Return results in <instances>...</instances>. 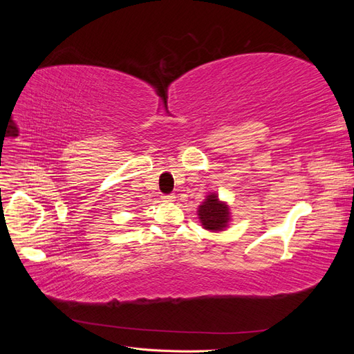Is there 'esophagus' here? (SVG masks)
<instances>
[{"label":"esophagus","mask_w":354,"mask_h":354,"mask_svg":"<svg viewBox=\"0 0 354 354\" xmlns=\"http://www.w3.org/2000/svg\"><path fill=\"white\" fill-rule=\"evenodd\" d=\"M162 201L164 202H174L176 201V195H164Z\"/></svg>","instance_id":"1"}]
</instances>
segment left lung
<instances>
[{
	"label": "left lung",
	"instance_id": "8db88e82",
	"mask_svg": "<svg viewBox=\"0 0 354 354\" xmlns=\"http://www.w3.org/2000/svg\"><path fill=\"white\" fill-rule=\"evenodd\" d=\"M198 217L203 229L218 233L229 227L232 221V212L229 203L221 201L216 192H211L199 205Z\"/></svg>",
	"mask_w": 354,
	"mask_h": 354
}]
</instances>
